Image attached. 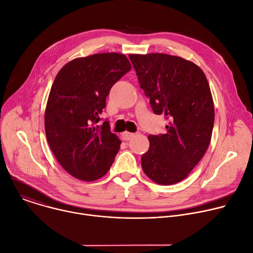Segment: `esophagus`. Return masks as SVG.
<instances>
[{"label":"esophagus","instance_id":"obj_1","mask_svg":"<svg viewBox=\"0 0 253 253\" xmlns=\"http://www.w3.org/2000/svg\"><path fill=\"white\" fill-rule=\"evenodd\" d=\"M134 136H135V134H134V133L127 132V131H125V132H123V133H122V137H123V139H124V140H126V141H128V140L132 139Z\"/></svg>","mask_w":253,"mask_h":253}]
</instances>
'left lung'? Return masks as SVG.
Instances as JSON below:
<instances>
[{
	"instance_id": "8db88e82",
	"label": "left lung",
	"mask_w": 253,
	"mask_h": 253,
	"mask_svg": "<svg viewBox=\"0 0 253 253\" xmlns=\"http://www.w3.org/2000/svg\"><path fill=\"white\" fill-rule=\"evenodd\" d=\"M139 85L156 115L170 121L165 134L149 135L142 169L157 184L186 178L205 154L214 125V106L203 71L167 54L129 55Z\"/></svg>"
}]
</instances>
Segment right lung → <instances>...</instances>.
<instances>
[{"instance_id":"obj_1","label":"right lung","mask_w":253,"mask_h":253,"mask_svg":"<svg viewBox=\"0 0 253 253\" xmlns=\"http://www.w3.org/2000/svg\"><path fill=\"white\" fill-rule=\"evenodd\" d=\"M131 70L125 55L102 53L66 64L52 85L45 112L49 146L72 176L94 181L110 169L121 141L99 114L113 85Z\"/></svg>"}]
</instances>
